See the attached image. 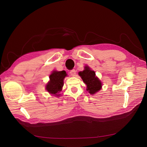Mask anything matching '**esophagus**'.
Returning a JSON list of instances; mask_svg holds the SVG:
<instances>
[{
  "mask_svg": "<svg viewBox=\"0 0 147 147\" xmlns=\"http://www.w3.org/2000/svg\"><path fill=\"white\" fill-rule=\"evenodd\" d=\"M70 74L71 76H75L76 74V71L74 69H73L70 71Z\"/></svg>",
  "mask_w": 147,
  "mask_h": 147,
  "instance_id": "esophagus-1",
  "label": "esophagus"
}]
</instances>
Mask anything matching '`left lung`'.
<instances>
[{
  "instance_id": "1",
  "label": "left lung",
  "mask_w": 147,
  "mask_h": 147,
  "mask_svg": "<svg viewBox=\"0 0 147 147\" xmlns=\"http://www.w3.org/2000/svg\"><path fill=\"white\" fill-rule=\"evenodd\" d=\"M83 81L87 85V90L92 95L94 94L101 89L102 83L95 76V71L91 70L87 66L85 70L78 73Z\"/></svg>"
}]
</instances>
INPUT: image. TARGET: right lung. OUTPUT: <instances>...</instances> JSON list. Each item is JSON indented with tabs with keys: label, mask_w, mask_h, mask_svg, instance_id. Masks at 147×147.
Wrapping results in <instances>:
<instances>
[{
	"label": "right lung",
	"mask_w": 147,
	"mask_h": 147,
	"mask_svg": "<svg viewBox=\"0 0 147 147\" xmlns=\"http://www.w3.org/2000/svg\"><path fill=\"white\" fill-rule=\"evenodd\" d=\"M66 76L65 71H54L49 76L50 81L47 85V90L52 94L59 96V94H57L61 91V88L63 86V80Z\"/></svg>",
	"instance_id": "add662e5"
}]
</instances>
